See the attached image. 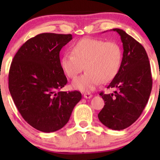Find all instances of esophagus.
I'll list each match as a JSON object with an SVG mask.
<instances>
[{
    "instance_id": "1",
    "label": "esophagus",
    "mask_w": 160,
    "mask_h": 160,
    "mask_svg": "<svg viewBox=\"0 0 160 160\" xmlns=\"http://www.w3.org/2000/svg\"><path fill=\"white\" fill-rule=\"evenodd\" d=\"M84 97L85 98H87V99H89V98H91L92 97V95H91L90 93H84Z\"/></svg>"
}]
</instances>
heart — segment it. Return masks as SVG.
I'll use <instances>...</instances> for the list:
<instances>
[{
    "label": "heart",
    "mask_w": 160,
    "mask_h": 160,
    "mask_svg": "<svg viewBox=\"0 0 160 160\" xmlns=\"http://www.w3.org/2000/svg\"><path fill=\"white\" fill-rule=\"evenodd\" d=\"M122 59V50L115 41L85 38L72 47V53H65L61 67L71 78L84 71V75L73 82V87L82 92L92 91L102 83L109 82L117 76Z\"/></svg>",
    "instance_id": "heart-1"
}]
</instances>
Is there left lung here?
I'll use <instances>...</instances> for the list:
<instances>
[{
    "instance_id": "1",
    "label": "left lung",
    "mask_w": 160,
    "mask_h": 160,
    "mask_svg": "<svg viewBox=\"0 0 160 160\" xmlns=\"http://www.w3.org/2000/svg\"><path fill=\"white\" fill-rule=\"evenodd\" d=\"M121 37L123 58L117 76L107 88H114V93L101 92L105 106L98 119L107 128L124 130L132 124L143 112L152 88V77L147 54L141 43L115 28Z\"/></svg>"
}]
</instances>
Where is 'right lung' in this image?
Here are the masks:
<instances>
[{
	"label": "right lung",
	"instance_id": "1",
	"mask_svg": "<svg viewBox=\"0 0 160 160\" xmlns=\"http://www.w3.org/2000/svg\"><path fill=\"white\" fill-rule=\"evenodd\" d=\"M71 39V34L37 35L19 48L11 64L8 89L15 106L23 119L41 132L62 128L82 99L78 91H60L68 80L60 52Z\"/></svg>",
	"mask_w": 160,
	"mask_h": 160
}]
</instances>
